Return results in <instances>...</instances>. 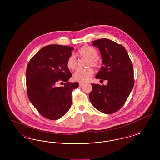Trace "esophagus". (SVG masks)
<instances>
[{"label":"esophagus","mask_w":160,"mask_h":160,"mask_svg":"<svg viewBox=\"0 0 160 160\" xmlns=\"http://www.w3.org/2000/svg\"><path fill=\"white\" fill-rule=\"evenodd\" d=\"M84 83H82V82H80L79 83V86H82L83 85Z\"/></svg>","instance_id":"esophagus-1"}]
</instances>
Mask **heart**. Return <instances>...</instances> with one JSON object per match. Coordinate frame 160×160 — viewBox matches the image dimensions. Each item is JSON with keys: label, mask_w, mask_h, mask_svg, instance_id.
<instances>
[{"label": "heart", "mask_w": 160, "mask_h": 160, "mask_svg": "<svg viewBox=\"0 0 160 160\" xmlns=\"http://www.w3.org/2000/svg\"><path fill=\"white\" fill-rule=\"evenodd\" d=\"M78 54L81 58H88L87 62L88 66H93L95 67H99L100 62L97 58L98 52L95 48L91 46H86L82 47L78 50ZM67 66L69 69L74 70L77 67V60L74 55L71 54L67 62ZM94 73V71L92 68L78 69L73 74V79L79 82H86L91 79Z\"/></svg>", "instance_id": "1"}]
</instances>
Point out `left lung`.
<instances>
[{"label": "left lung", "instance_id": "1", "mask_svg": "<svg viewBox=\"0 0 160 160\" xmlns=\"http://www.w3.org/2000/svg\"><path fill=\"white\" fill-rule=\"evenodd\" d=\"M92 42L99 48L102 61V66L95 77L108 82L107 85L91 84L89 99L99 112L114 113L124 105L134 87L132 63L122 45L106 38Z\"/></svg>", "mask_w": 160, "mask_h": 160}]
</instances>
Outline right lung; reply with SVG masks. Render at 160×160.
I'll list each match as a JSON object with an SVG mask.
<instances>
[{"instance_id": "right-lung-1", "label": "right lung", "mask_w": 160, "mask_h": 160, "mask_svg": "<svg viewBox=\"0 0 160 160\" xmlns=\"http://www.w3.org/2000/svg\"><path fill=\"white\" fill-rule=\"evenodd\" d=\"M74 48L52 44L42 48L29 62L26 89L32 105L42 116L57 120L65 114L72 104L71 93L78 83H70L72 76L67 62ZM65 82L58 87L59 82Z\"/></svg>"}]
</instances>
